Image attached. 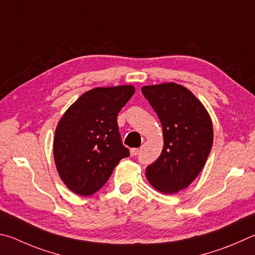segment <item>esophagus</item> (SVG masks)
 Masks as SVG:
<instances>
[{
  "label": "esophagus",
  "mask_w": 255,
  "mask_h": 255,
  "mask_svg": "<svg viewBox=\"0 0 255 255\" xmlns=\"http://www.w3.org/2000/svg\"><path fill=\"white\" fill-rule=\"evenodd\" d=\"M139 149H137V148H132L131 150H130V153H131V155H132V157H135V155L136 154H139Z\"/></svg>",
  "instance_id": "esophagus-1"
}]
</instances>
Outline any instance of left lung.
<instances>
[{
  "label": "left lung",
  "mask_w": 255,
  "mask_h": 255,
  "mask_svg": "<svg viewBox=\"0 0 255 255\" xmlns=\"http://www.w3.org/2000/svg\"><path fill=\"white\" fill-rule=\"evenodd\" d=\"M162 125L163 149L146 167V179L163 194L188 187L205 166L213 145V125L207 111L194 94L181 85L166 83L143 86Z\"/></svg>",
  "instance_id": "1"
}]
</instances>
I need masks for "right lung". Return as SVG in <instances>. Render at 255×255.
I'll return each mask as SVG.
<instances>
[{
	"mask_svg": "<svg viewBox=\"0 0 255 255\" xmlns=\"http://www.w3.org/2000/svg\"><path fill=\"white\" fill-rule=\"evenodd\" d=\"M131 85L97 87L83 94L58 123L53 157L61 180L75 194L89 196L130 155L121 140L118 114L133 96Z\"/></svg>",
	"mask_w": 255,
	"mask_h": 255,
	"instance_id": "right-lung-1",
	"label": "right lung"
}]
</instances>
